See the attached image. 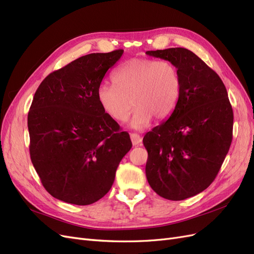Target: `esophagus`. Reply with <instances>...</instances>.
Segmentation results:
<instances>
[{"label": "esophagus", "mask_w": 254, "mask_h": 254, "mask_svg": "<svg viewBox=\"0 0 254 254\" xmlns=\"http://www.w3.org/2000/svg\"><path fill=\"white\" fill-rule=\"evenodd\" d=\"M130 139H131V142L134 146L141 144L142 142V137L137 133H130Z\"/></svg>", "instance_id": "obj_1"}]
</instances>
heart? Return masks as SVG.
Wrapping results in <instances>:
<instances>
[{
    "label": "heart",
    "mask_w": 254,
    "mask_h": 254,
    "mask_svg": "<svg viewBox=\"0 0 254 254\" xmlns=\"http://www.w3.org/2000/svg\"><path fill=\"white\" fill-rule=\"evenodd\" d=\"M114 83L103 81L97 88V101L111 119L125 121L135 106L129 126L135 130L148 127L153 118H170L181 96V76L171 61L133 58L113 74Z\"/></svg>",
    "instance_id": "heart-1"
}]
</instances>
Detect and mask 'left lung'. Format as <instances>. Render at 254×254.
<instances>
[{
  "label": "left lung",
  "mask_w": 254,
  "mask_h": 254,
  "mask_svg": "<svg viewBox=\"0 0 254 254\" xmlns=\"http://www.w3.org/2000/svg\"><path fill=\"white\" fill-rule=\"evenodd\" d=\"M178 67L180 101L167 121L145 134L146 178L168 200L201 193L214 181L232 142L233 110L219 76L183 48L147 51Z\"/></svg>",
  "instance_id": "1"
}]
</instances>
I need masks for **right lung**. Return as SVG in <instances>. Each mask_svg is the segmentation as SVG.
I'll use <instances>...</instances> for the list:
<instances>
[{
	"mask_svg": "<svg viewBox=\"0 0 254 254\" xmlns=\"http://www.w3.org/2000/svg\"><path fill=\"white\" fill-rule=\"evenodd\" d=\"M123 50L93 53L51 73L27 117L29 153L44 189L61 201L88 205L110 190L132 146L97 101V88Z\"/></svg>",
	"mask_w": 254,
	"mask_h": 254,
	"instance_id": "1",
	"label": "right lung"
}]
</instances>
